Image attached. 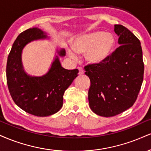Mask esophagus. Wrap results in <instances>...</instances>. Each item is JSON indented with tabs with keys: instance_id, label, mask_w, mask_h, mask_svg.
I'll return each mask as SVG.
<instances>
[{
	"instance_id": "1",
	"label": "esophagus",
	"mask_w": 151,
	"mask_h": 151,
	"mask_svg": "<svg viewBox=\"0 0 151 151\" xmlns=\"http://www.w3.org/2000/svg\"><path fill=\"white\" fill-rule=\"evenodd\" d=\"M78 70H79V74H83V70L81 68V67H79V68H78Z\"/></svg>"
}]
</instances>
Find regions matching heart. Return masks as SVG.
I'll return each instance as SVG.
<instances>
[{"label": "heart", "instance_id": "obj_1", "mask_svg": "<svg viewBox=\"0 0 151 151\" xmlns=\"http://www.w3.org/2000/svg\"><path fill=\"white\" fill-rule=\"evenodd\" d=\"M115 45V36L112 34L98 31L78 37L72 44L73 49H68V53L74 59L78 58L77 53L86 54L87 60L96 64L111 55Z\"/></svg>", "mask_w": 151, "mask_h": 151}]
</instances>
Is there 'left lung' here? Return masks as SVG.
<instances>
[{"mask_svg": "<svg viewBox=\"0 0 151 151\" xmlns=\"http://www.w3.org/2000/svg\"><path fill=\"white\" fill-rule=\"evenodd\" d=\"M120 45L104 61L84 67L89 77L90 108L109 117L122 113L137 101L143 80L144 64L141 43L127 28L115 24Z\"/></svg>", "mask_w": 151, "mask_h": 151, "instance_id": "1", "label": "left lung"}]
</instances>
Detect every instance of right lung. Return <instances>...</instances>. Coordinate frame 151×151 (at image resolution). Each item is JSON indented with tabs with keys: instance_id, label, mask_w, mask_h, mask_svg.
<instances>
[{
	"instance_id": "add662e5",
	"label": "right lung",
	"mask_w": 151,
	"mask_h": 151,
	"mask_svg": "<svg viewBox=\"0 0 151 151\" xmlns=\"http://www.w3.org/2000/svg\"><path fill=\"white\" fill-rule=\"evenodd\" d=\"M46 38L38 27L22 32L12 45L6 66L7 83L12 100L24 111L38 117L53 115L63 106L65 90L78 76L79 70H65L58 56L48 72L42 77H30L25 73L22 64V51L28 43ZM60 56L65 50H58Z\"/></svg>"
}]
</instances>
